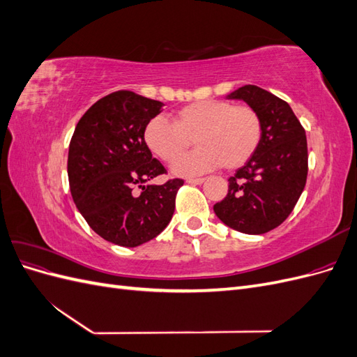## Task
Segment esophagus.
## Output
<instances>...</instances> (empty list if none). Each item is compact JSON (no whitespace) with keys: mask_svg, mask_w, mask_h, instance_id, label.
<instances>
[{"mask_svg":"<svg viewBox=\"0 0 357 357\" xmlns=\"http://www.w3.org/2000/svg\"><path fill=\"white\" fill-rule=\"evenodd\" d=\"M205 181V178H188L186 183H189V185H202V183Z\"/></svg>","mask_w":357,"mask_h":357,"instance_id":"1","label":"esophagus"}]
</instances>
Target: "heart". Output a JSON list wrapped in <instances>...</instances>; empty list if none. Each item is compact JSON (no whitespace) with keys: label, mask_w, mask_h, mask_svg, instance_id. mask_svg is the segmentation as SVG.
Here are the masks:
<instances>
[{"label":"heart","mask_w":357,"mask_h":357,"mask_svg":"<svg viewBox=\"0 0 357 357\" xmlns=\"http://www.w3.org/2000/svg\"><path fill=\"white\" fill-rule=\"evenodd\" d=\"M193 137L199 147L180 160L176 158ZM143 139L147 149L165 162L180 177L205 174L220 167L238 168L253 156L262 139V121L248 105L205 100L192 102L172 113L171 122L153 117L146 123Z\"/></svg>","instance_id":"1"}]
</instances>
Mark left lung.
<instances>
[{"label":"left lung","instance_id":"8db88e82","mask_svg":"<svg viewBox=\"0 0 357 357\" xmlns=\"http://www.w3.org/2000/svg\"><path fill=\"white\" fill-rule=\"evenodd\" d=\"M261 116L262 139L253 156L229 177L228 195L214 213L229 228L261 235L282 225L305 188L307 137L290 105L255 84L231 92Z\"/></svg>","mask_w":357,"mask_h":357}]
</instances>
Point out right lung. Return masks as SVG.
I'll list each match as a JSON object with an SVG mask.
<instances>
[{"instance_id":"1","label":"right lung","mask_w":357,"mask_h":357,"mask_svg":"<svg viewBox=\"0 0 357 357\" xmlns=\"http://www.w3.org/2000/svg\"><path fill=\"white\" fill-rule=\"evenodd\" d=\"M160 101L117 91L96 101L74 129L68 149V180L75 207L101 238L137 247L164 231L176 208L183 180L146 185L165 174L143 139ZM138 185L142 192L133 189Z\"/></svg>"}]
</instances>
